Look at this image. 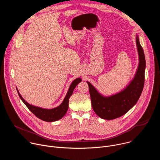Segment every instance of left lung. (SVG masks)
<instances>
[{
	"label": "left lung",
	"mask_w": 160,
	"mask_h": 160,
	"mask_svg": "<svg viewBox=\"0 0 160 160\" xmlns=\"http://www.w3.org/2000/svg\"><path fill=\"white\" fill-rule=\"evenodd\" d=\"M136 44L139 54V66L134 78L121 92L110 96L101 95L90 82L89 92L92 106L96 115L104 120H113L127 113L138 101L144 85L146 59L140 44L139 36H136Z\"/></svg>",
	"instance_id": "8db88e82"
}]
</instances>
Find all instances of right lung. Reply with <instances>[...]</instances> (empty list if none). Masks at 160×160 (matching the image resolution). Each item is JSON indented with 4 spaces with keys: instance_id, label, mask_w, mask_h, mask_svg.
I'll list each match as a JSON object with an SVG mask.
<instances>
[{
    "instance_id": "obj_1",
    "label": "right lung",
    "mask_w": 160,
    "mask_h": 160,
    "mask_svg": "<svg viewBox=\"0 0 160 160\" xmlns=\"http://www.w3.org/2000/svg\"><path fill=\"white\" fill-rule=\"evenodd\" d=\"M80 82H82V79L80 78H78L74 80L73 82L70 85L69 89H68V92L62 102L59 106L54 108L53 109H44L40 107L33 106L29 104L28 102H27L23 98H22L18 89H17V91L21 101L23 102V103L30 110V111L33 112L37 118L45 122H55L60 120L64 116L68 109L69 99L70 96L72 95L75 88Z\"/></svg>"
}]
</instances>
